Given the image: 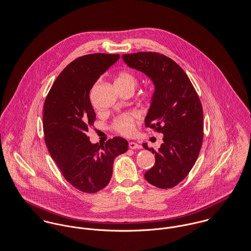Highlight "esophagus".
<instances>
[{"instance_id":"esophagus-1","label":"esophagus","mask_w":251,"mask_h":251,"mask_svg":"<svg viewBox=\"0 0 251 251\" xmlns=\"http://www.w3.org/2000/svg\"><path fill=\"white\" fill-rule=\"evenodd\" d=\"M129 148L131 150H136V149L140 150V149H142V145H140L138 143H135V142H130L129 143Z\"/></svg>"}]
</instances>
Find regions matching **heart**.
Segmentation results:
<instances>
[{
    "label": "heart",
    "instance_id": "1",
    "mask_svg": "<svg viewBox=\"0 0 251 251\" xmlns=\"http://www.w3.org/2000/svg\"><path fill=\"white\" fill-rule=\"evenodd\" d=\"M115 86L118 88H132L138 84V79L134 74L128 71L120 72L115 78ZM138 119L137 114H123L115 119L113 123V128L116 132L124 135L130 136L135 131L136 121Z\"/></svg>",
    "mask_w": 251,
    "mask_h": 251
}]
</instances>
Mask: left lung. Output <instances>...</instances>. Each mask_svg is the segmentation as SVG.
<instances>
[{
  "mask_svg": "<svg viewBox=\"0 0 251 251\" xmlns=\"http://www.w3.org/2000/svg\"><path fill=\"white\" fill-rule=\"evenodd\" d=\"M128 67L144 73L153 82L154 92L145 119L147 127L163 134L155 151V165L145 174L158 188H172L193 168L202 143V107L184 71L171 58L157 52L123 54Z\"/></svg>",
  "mask_w": 251,
  "mask_h": 251,
  "instance_id": "obj_1",
  "label": "left lung"
}]
</instances>
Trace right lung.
<instances>
[{"label":"right lung","instance_id":"right-lung-1","mask_svg":"<svg viewBox=\"0 0 251 251\" xmlns=\"http://www.w3.org/2000/svg\"><path fill=\"white\" fill-rule=\"evenodd\" d=\"M119 58L104 53L78 57L58 75L44 105L45 140L51 157L67 181L85 193L104 188L115 157L128 151V142L121 137L101 147L87 137L96 119L89 92Z\"/></svg>","mask_w":251,"mask_h":251}]
</instances>
